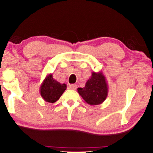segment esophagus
I'll use <instances>...</instances> for the list:
<instances>
[{
    "label": "esophagus",
    "mask_w": 153,
    "mask_h": 153,
    "mask_svg": "<svg viewBox=\"0 0 153 153\" xmlns=\"http://www.w3.org/2000/svg\"><path fill=\"white\" fill-rule=\"evenodd\" d=\"M69 88H70V89L76 90L77 88V85H76V84H71V85H69Z\"/></svg>",
    "instance_id": "esophagus-1"
}]
</instances>
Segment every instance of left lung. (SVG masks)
<instances>
[{
  "mask_svg": "<svg viewBox=\"0 0 153 153\" xmlns=\"http://www.w3.org/2000/svg\"><path fill=\"white\" fill-rule=\"evenodd\" d=\"M108 84L102 72H92L84 88H78L77 91L85 102L90 105L103 103L108 96Z\"/></svg>",
  "mask_w": 153,
  "mask_h": 153,
  "instance_id": "left-lung-1",
  "label": "left lung"
}]
</instances>
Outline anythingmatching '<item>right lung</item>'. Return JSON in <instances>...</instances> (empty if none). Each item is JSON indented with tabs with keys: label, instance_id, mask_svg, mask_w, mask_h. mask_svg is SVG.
I'll return each instance as SVG.
<instances>
[{
	"label": "right lung",
	"instance_id": "obj_1",
	"mask_svg": "<svg viewBox=\"0 0 153 153\" xmlns=\"http://www.w3.org/2000/svg\"><path fill=\"white\" fill-rule=\"evenodd\" d=\"M66 88L65 83L58 82L53 78V74H49L44 79L39 87V93L45 101L54 103L59 100Z\"/></svg>",
	"mask_w": 153,
	"mask_h": 153
}]
</instances>
